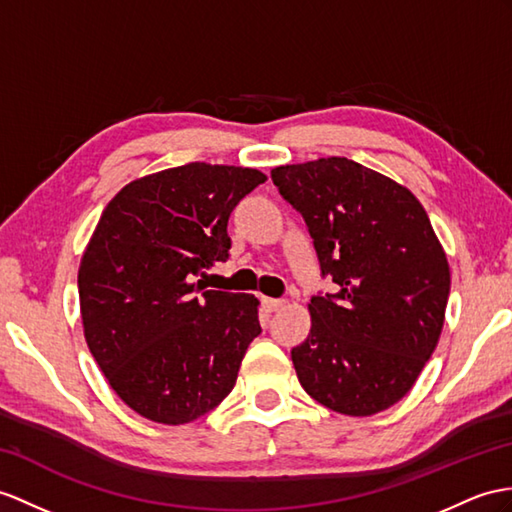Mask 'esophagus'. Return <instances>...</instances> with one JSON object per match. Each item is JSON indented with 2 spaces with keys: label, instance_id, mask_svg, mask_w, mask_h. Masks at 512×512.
Masks as SVG:
<instances>
[{
  "label": "esophagus",
  "instance_id": "esophagus-1",
  "mask_svg": "<svg viewBox=\"0 0 512 512\" xmlns=\"http://www.w3.org/2000/svg\"><path fill=\"white\" fill-rule=\"evenodd\" d=\"M260 302H263V308L273 313V310H278L282 306V299H273V297H260Z\"/></svg>",
  "mask_w": 512,
  "mask_h": 512
}]
</instances>
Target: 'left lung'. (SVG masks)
<instances>
[{"label": "left lung", "instance_id": "8db88e82", "mask_svg": "<svg viewBox=\"0 0 512 512\" xmlns=\"http://www.w3.org/2000/svg\"><path fill=\"white\" fill-rule=\"evenodd\" d=\"M304 217L321 278L313 328L291 350L304 391L341 415L367 417L400 402L441 336L450 267L426 210L404 186L347 158L271 171Z\"/></svg>", "mask_w": 512, "mask_h": 512}]
</instances>
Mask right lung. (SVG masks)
<instances>
[{
	"mask_svg": "<svg viewBox=\"0 0 512 512\" xmlns=\"http://www.w3.org/2000/svg\"><path fill=\"white\" fill-rule=\"evenodd\" d=\"M265 180L258 169L189 162L130 182L99 219L78 273L84 336L141 417L180 426L234 389L260 334L258 299L195 280L226 263L232 210Z\"/></svg>",
	"mask_w": 512,
	"mask_h": 512,
	"instance_id": "1",
	"label": "right lung"
}]
</instances>
